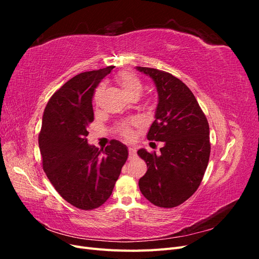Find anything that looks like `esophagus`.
I'll list each match as a JSON object with an SVG mask.
<instances>
[{"label":"esophagus","instance_id":"esophagus-1","mask_svg":"<svg viewBox=\"0 0 259 259\" xmlns=\"http://www.w3.org/2000/svg\"><path fill=\"white\" fill-rule=\"evenodd\" d=\"M136 148L135 147H128V153H130V158H134L136 155Z\"/></svg>","mask_w":259,"mask_h":259}]
</instances>
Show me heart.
I'll return each instance as SVG.
<instances>
[{
	"label": "heart",
	"instance_id": "obj_1",
	"mask_svg": "<svg viewBox=\"0 0 259 259\" xmlns=\"http://www.w3.org/2000/svg\"><path fill=\"white\" fill-rule=\"evenodd\" d=\"M116 82L124 92L125 95L128 98H137L140 93L143 92V83L139 77L130 71H123L116 76ZM104 92V86L100 85L97 88L95 94H94V100L98 103V100ZM138 125L137 121H132L127 123H121L117 126V133L125 139H131L133 137V127Z\"/></svg>",
	"mask_w": 259,
	"mask_h": 259
}]
</instances>
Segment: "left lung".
Masks as SVG:
<instances>
[{
    "instance_id": "obj_1",
    "label": "left lung",
    "mask_w": 259,
    "mask_h": 259,
    "mask_svg": "<svg viewBox=\"0 0 259 259\" xmlns=\"http://www.w3.org/2000/svg\"><path fill=\"white\" fill-rule=\"evenodd\" d=\"M136 69L151 77L159 97L147 138L164 144L160 154L138 150L148 167L139 189L152 204L175 207L197 191L204 176L210 153L208 122L192 92L176 76L153 68Z\"/></svg>"
}]
</instances>
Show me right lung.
<instances>
[{
    "instance_id": "obj_1",
    "label": "right lung",
    "mask_w": 259,
    "mask_h": 259,
    "mask_svg": "<svg viewBox=\"0 0 259 259\" xmlns=\"http://www.w3.org/2000/svg\"><path fill=\"white\" fill-rule=\"evenodd\" d=\"M112 69L82 72L62 85L45 107L38 135L46 176L62 198L84 210L110 198L128 156L127 147L119 140H111L101 151L86 138L94 121L95 89Z\"/></svg>"
}]
</instances>
